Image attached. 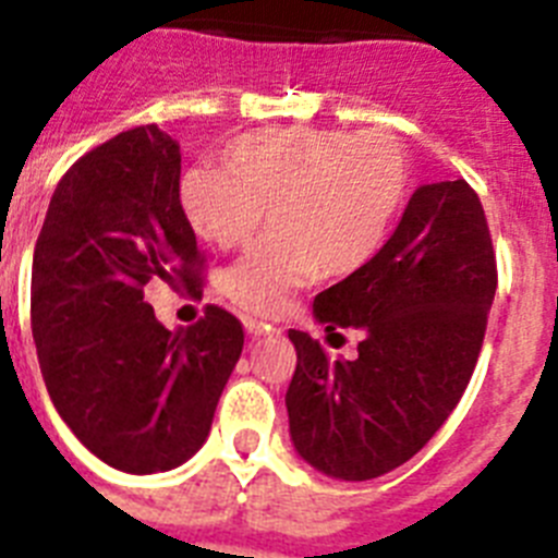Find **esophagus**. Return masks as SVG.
I'll use <instances>...</instances> for the list:
<instances>
[{
  "instance_id": "esophagus-1",
  "label": "esophagus",
  "mask_w": 558,
  "mask_h": 558,
  "mask_svg": "<svg viewBox=\"0 0 558 558\" xmlns=\"http://www.w3.org/2000/svg\"><path fill=\"white\" fill-rule=\"evenodd\" d=\"M245 329H248L251 338H263V335L274 332V327L265 322H256V318H245Z\"/></svg>"
}]
</instances>
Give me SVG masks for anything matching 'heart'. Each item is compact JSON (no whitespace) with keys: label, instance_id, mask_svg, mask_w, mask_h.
<instances>
[{"label":"heart","instance_id":"obj_1","mask_svg":"<svg viewBox=\"0 0 558 558\" xmlns=\"http://www.w3.org/2000/svg\"><path fill=\"white\" fill-rule=\"evenodd\" d=\"M408 192L411 159L393 133L284 128L234 140L223 167H190L179 201L192 229L220 248L251 240L268 206L274 231L226 268L220 288L243 313L274 318L322 270L366 268Z\"/></svg>","mask_w":558,"mask_h":558}]
</instances>
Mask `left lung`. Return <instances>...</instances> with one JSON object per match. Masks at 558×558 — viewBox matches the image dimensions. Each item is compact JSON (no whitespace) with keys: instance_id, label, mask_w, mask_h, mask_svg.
Here are the masks:
<instances>
[{"instance_id":"left-lung-1","label":"left lung","mask_w":558,"mask_h":558,"mask_svg":"<svg viewBox=\"0 0 558 558\" xmlns=\"http://www.w3.org/2000/svg\"><path fill=\"white\" fill-rule=\"evenodd\" d=\"M497 259L481 198L463 179L418 186L383 251L315 295L327 327L360 329L357 354L327 357L290 329L288 405L299 456L340 481L411 461L456 411L486 335Z\"/></svg>"}]
</instances>
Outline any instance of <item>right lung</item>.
I'll return each mask as SVG.
<instances>
[{
    "label": "right lung",
    "instance_id": "1",
    "mask_svg": "<svg viewBox=\"0 0 558 558\" xmlns=\"http://www.w3.org/2000/svg\"><path fill=\"white\" fill-rule=\"evenodd\" d=\"M181 147L156 125L117 133L58 181L33 254L29 324L49 399L108 466L167 472L201 450L243 352V324L206 304L156 322L145 288L204 295V256L179 201Z\"/></svg>",
    "mask_w": 558,
    "mask_h": 558
}]
</instances>
